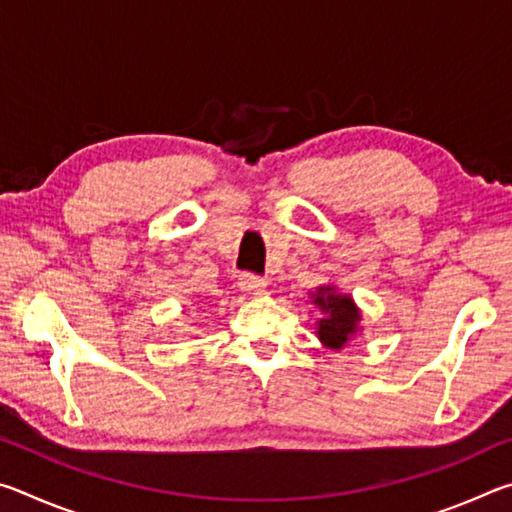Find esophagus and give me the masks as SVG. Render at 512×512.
<instances>
[{"instance_id":"obj_1","label":"esophagus","mask_w":512,"mask_h":512,"mask_svg":"<svg viewBox=\"0 0 512 512\" xmlns=\"http://www.w3.org/2000/svg\"><path fill=\"white\" fill-rule=\"evenodd\" d=\"M239 289L244 293H250V296H259V293L266 291V280L246 273V275L239 277Z\"/></svg>"}]
</instances>
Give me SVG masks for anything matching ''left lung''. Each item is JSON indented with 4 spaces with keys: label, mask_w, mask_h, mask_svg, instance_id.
I'll use <instances>...</instances> for the list:
<instances>
[{
    "label": "left lung",
    "mask_w": 512,
    "mask_h": 512,
    "mask_svg": "<svg viewBox=\"0 0 512 512\" xmlns=\"http://www.w3.org/2000/svg\"><path fill=\"white\" fill-rule=\"evenodd\" d=\"M309 298L320 309L316 320L318 341L329 350H343L354 336L363 332V314L350 293H341L336 284H323L309 291Z\"/></svg>",
    "instance_id": "left-lung-1"
}]
</instances>
